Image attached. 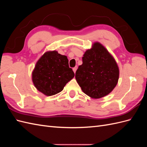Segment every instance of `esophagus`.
Instances as JSON below:
<instances>
[{
    "label": "esophagus",
    "mask_w": 147,
    "mask_h": 147,
    "mask_svg": "<svg viewBox=\"0 0 147 147\" xmlns=\"http://www.w3.org/2000/svg\"><path fill=\"white\" fill-rule=\"evenodd\" d=\"M77 66H76V67H74V68H73V70H74V73H75V72H76V71H77Z\"/></svg>",
    "instance_id": "obj_1"
}]
</instances>
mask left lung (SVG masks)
<instances>
[{
    "label": "left lung",
    "mask_w": 147,
    "mask_h": 147,
    "mask_svg": "<svg viewBox=\"0 0 147 147\" xmlns=\"http://www.w3.org/2000/svg\"><path fill=\"white\" fill-rule=\"evenodd\" d=\"M75 78L86 95L99 99L109 94L116 86L119 69L116 61L106 48L96 42L82 57Z\"/></svg>",
    "instance_id": "8db88e82"
}]
</instances>
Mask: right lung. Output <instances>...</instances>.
Masks as SVG:
<instances>
[{
    "label": "right lung",
    "instance_id": "obj_1",
    "mask_svg": "<svg viewBox=\"0 0 147 147\" xmlns=\"http://www.w3.org/2000/svg\"><path fill=\"white\" fill-rule=\"evenodd\" d=\"M74 76L67 56L53 51L46 52L37 61L32 72V82L39 91L50 96L63 91Z\"/></svg>",
    "mask_w": 147,
    "mask_h": 147
}]
</instances>
